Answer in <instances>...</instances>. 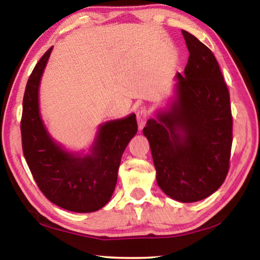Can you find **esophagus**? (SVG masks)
<instances>
[{"mask_svg": "<svg viewBox=\"0 0 260 260\" xmlns=\"http://www.w3.org/2000/svg\"><path fill=\"white\" fill-rule=\"evenodd\" d=\"M136 120H138L139 129H142L148 120V111L146 108H140L136 112Z\"/></svg>", "mask_w": 260, "mask_h": 260, "instance_id": "esophagus-1", "label": "esophagus"}]
</instances>
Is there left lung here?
<instances>
[{
	"mask_svg": "<svg viewBox=\"0 0 260 260\" xmlns=\"http://www.w3.org/2000/svg\"><path fill=\"white\" fill-rule=\"evenodd\" d=\"M189 51L183 76L167 109L149 119L158 186L167 196L192 203L218 190L230 170L233 118L230 91L208 47L182 29Z\"/></svg>",
	"mask_w": 260,
	"mask_h": 260,
	"instance_id": "1",
	"label": "left lung"
}]
</instances>
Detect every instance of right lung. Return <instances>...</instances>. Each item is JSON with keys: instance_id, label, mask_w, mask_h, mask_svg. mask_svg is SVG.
<instances>
[{"instance_id": "obj_1", "label": "right lung", "mask_w": 260, "mask_h": 260, "mask_svg": "<svg viewBox=\"0 0 260 260\" xmlns=\"http://www.w3.org/2000/svg\"><path fill=\"white\" fill-rule=\"evenodd\" d=\"M52 47L35 65L23 100V152L38 187L57 206L79 213L102 209L117 183L121 156L138 132L134 113L100 125L90 153L71 152L55 142L41 119L39 88Z\"/></svg>"}]
</instances>
